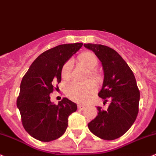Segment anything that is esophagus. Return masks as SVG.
I'll return each mask as SVG.
<instances>
[{"label": "esophagus", "instance_id": "34e87169", "mask_svg": "<svg viewBox=\"0 0 156 156\" xmlns=\"http://www.w3.org/2000/svg\"><path fill=\"white\" fill-rule=\"evenodd\" d=\"M84 108H85V107H84V106H83V105H81V104H78V109L79 110H84Z\"/></svg>", "mask_w": 156, "mask_h": 156}]
</instances>
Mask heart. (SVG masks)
Masks as SVG:
<instances>
[{"label":"heart","instance_id":"obj_1","mask_svg":"<svg viewBox=\"0 0 156 156\" xmlns=\"http://www.w3.org/2000/svg\"><path fill=\"white\" fill-rule=\"evenodd\" d=\"M78 60L82 66L88 69V74L90 78L98 81L101 80V75L95 70L98 66V58L93 52H82L78 55ZM72 62L69 60L62 66L61 71L62 78L65 81H69L72 78ZM96 90V84L91 80L82 83L72 81L66 86V94L69 99L75 102L84 103L94 94Z\"/></svg>","mask_w":156,"mask_h":156}]
</instances>
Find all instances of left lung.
<instances>
[{"label":"left lung","instance_id":"left-lung-1","mask_svg":"<svg viewBox=\"0 0 156 156\" xmlns=\"http://www.w3.org/2000/svg\"><path fill=\"white\" fill-rule=\"evenodd\" d=\"M102 64L104 78L98 96L110 102L107 110L98 107V116L87 124L90 132L104 140L122 136L132 126L139 112L140 94L133 72L114 49L87 43Z\"/></svg>","mask_w":156,"mask_h":156}]
</instances>
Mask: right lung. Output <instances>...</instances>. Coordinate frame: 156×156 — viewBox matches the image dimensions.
I'll list each match as a JSON object with an SVG mask.
<instances>
[{"instance_id":"obj_1","label":"right lung","mask_w":156,"mask_h":156,"mask_svg":"<svg viewBox=\"0 0 156 156\" xmlns=\"http://www.w3.org/2000/svg\"><path fill=\"white\" fill-rule=\"evenodd\" d=\"M82 45H59L43 52L21 81L16 106L24 129L36 140L50 142L59 138L67 129L69 116L77 110V104L66 98L52 104L49 94L58 88L54 83L61 81L63 65Z\"/></svg>"}]
</instances>
